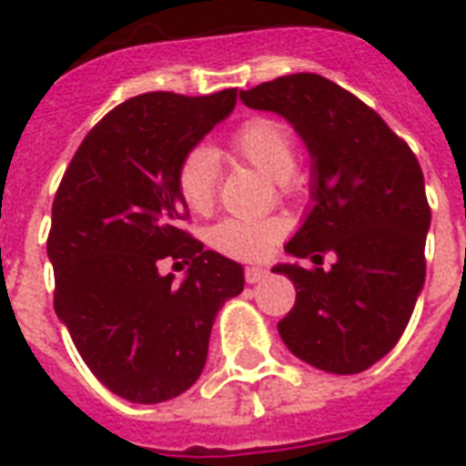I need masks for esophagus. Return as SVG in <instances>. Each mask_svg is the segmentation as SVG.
Wrapping results in <instances>:
<instances>
[{
  "label": "esophagus",
  "mask_w": 466,
  "mask_h": 466,
  "mask_svg": "<svg viewBox=\"0 0 466 466\" xmlns=\"http://www.w3.org/2000/svg\"><path fill=\"white\" fill-rule=\"evenodd\" d=\"M266 276H268V270L263 268V266H248V268H247V283L248 285L261 283Z\"/></svg>",
  "instance_id": "obj_1"
}]
</instances>
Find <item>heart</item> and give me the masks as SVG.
<instances>
[{
  "mask_svg": "<svg viewBox=\"0 0 466 466\" xmlns=\"http://www.w3.org/2000/svg\"><path fill=\"white\" fill-rule=\"evenodd\" d=\"M232 152L251 167L270 176L283 190L292 186L298 149L290 127L268 116L247 120L234 133ZM219 157L208 145H198L183 155L176 168V188L183 205L196 215L212 210L218 196ZM283 227L276 219H222L208 232V241L219 254L232 258H258L273 247Z\"/></svg>",
  "mask_w": 466,
  "mask_h": 466,
  "instance_id": "obj_1",
  "label": "heart"
}]
</instances>
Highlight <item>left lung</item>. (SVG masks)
Segmentation results:
<instances>
[{
	"mask_svg": "<svg viewBox=\"0 0 466 466\" xmlns=\"http://www.w3.org/2000/svg\"><path fill=\"white\" fill-rule=\"evenodd\" d=\"M239 98L288 120L309 152L311 205L285 251L311 263L333 254L329 270L273 266L298 290L278 333L311 368H372L397 346L426 283L431 208L419 159L370 106L321 75L278 76Z\"/></svg>",
	"mask_w": 466,
	"mask_h": 466,
	"instance_id": "obj_1",
	"label": "left lung"
}]
</instances>
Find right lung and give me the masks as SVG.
I'll list each match as a JSON object with an SVG mask.
<instances>
[{
    "label": "right lung",
    "instance_id": "obj_1",
    "mask_svg": "<svg viewBox=\"0 0 466 466\" xmlns=\"http://www.w3.org/2000/svg\"><path fill=\"white\" fill-rule=\"evenodd\" d=\"M237 96L127 98L84 137L55 196V314L98 382L133 404L196 384L218 311L244 290L239 263L183 232L188 208L176 188L178 161ZM161 258L191 263L181 284L160 276Z\"/></svg>",
    "mask_w": 466,
    "mask_h": 466
}]
</instances>
